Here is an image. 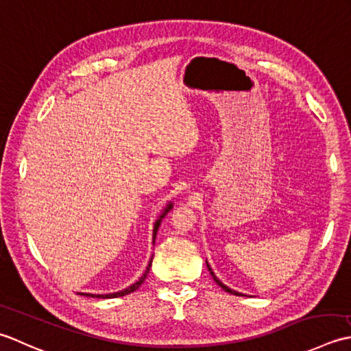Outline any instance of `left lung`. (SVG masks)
I'll use <instances>...</instances> for the list:
<instances>
[{"label": "left lung", "instance_id": "obj_1", "mask_svg": "<svg viewBox=\"0 0 351 351\" xmlns=\"http://www.w3.org/2000/svg\"><path fill=\"white\" fill-rule=\"evenodd\" d=\"M206 265H207V268H209V273L212 274V277H213V280H215L217 282V285H219L221 286V288H223L226 292H228V294H233V295H242L241 294V292H238V291H234V289H230V288H228V286L227 285H224L223 282H221L219 280V278L215 276V273H213V271H212V268H210V265H209V263H207V261H206Z\"/></svg>", "mask_w": 351, "mask_h": 351}]
</instances>
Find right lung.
I'll return each mask as SVG.
<instances>
[{
    "instance_id": "obj_1",
    "label": "right lung",
    "mask_w": 351,
    "mask_h": 351,
    "mask_svg": "<svg viewBox=\"0 0 351 351\" xmlns=\"http://www.w3.org/2000/svg\"><path fill=\"white\" fill-rule=\"evenodd\" d=\"M173 206H174L173 202H169V203L165 206V209L162 210L159 218L156 219L154 227H153V244H154V241H156V234H157V230H159V226H160V223H162L163 217H165L167 213H168L171 209H173ZM152 262H153V257H152V259H149L148 265H147V269H145V273L139 277V280L134 282L133 285H130V286H128V288H125V289H123V291L110 292V294H86V292H78V294H80V295H86V297H92V298H117V297H124V295H127V294H130V292L138 289L139 286H141L142 283H144V280L147 278V274L149 273V268H152Z\"/></svg>"
}]
</instances>
